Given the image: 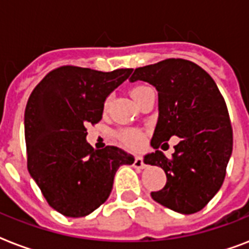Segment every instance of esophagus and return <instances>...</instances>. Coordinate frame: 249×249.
Returning a JSON list of instances; mask_svg holds the SVG:
<instances>
[{
    "mask_svg": "<svg viewBox=\"0 0 249 249\" xmlns=\"http://www.w3.org/2000/svg\"><path fill=\"white\" fill-rule=\"evenodd\" d=\"M133 166H134L136 169H144L146 164L143 163V159H142V158H140V156H136V158H134V163H133Z\"/></svg>",
    "mask_w": 249,
    "mask_h": 249,
    "instance_id": "34e87169",
    "label": "esophagus"
}]
</instances>
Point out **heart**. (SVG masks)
Here are the masks:
<instances>
[{
	"label": "heart",
	"instance_id": "obj_1",
	"mask_svg": "<svg viewBox=\"0 0 249 249\" xmlns=\"http://www.w3.org/2000/svg\"><path fill=\"white\" fill-rule=\"evenodd\" d=\"M150 91H152L151 88H148L146 85H142V84H138V85H134L130 89V95L136 101V103L138 105L142 99H143L146 95H147ZM109 105V99L107 98L105 101V109H107ZM119 138L123 143L129 148H133V150H138L143 146L144 143V133L142 130H138V129H123L119 132Z\"/></svg>",
	"mask_w": 249,
	"mask_h": 249
}]
</instances>
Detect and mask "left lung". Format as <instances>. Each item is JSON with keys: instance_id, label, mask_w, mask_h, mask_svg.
<instances>
[{"instance_id": "1", "label": "left lung", "mask_w": 249, "mask_h": 249, "mask_svg": "<svg viewBox=\"0 0 249 249\" xmlns=\"http://www.w3.org/2000/svg\"><path fill=\"white\" fill-rule=\"evenodd\" d=\"M129 80L151 84L159 97L151 140L156 151L144 156V163L163 168L166 183L151 193L152 199L174 212H199L221 189L232 152V128L222 94L203 68L186 59L136 68ZM173 135L181 141L168 160L157 148Z\"/></svg>"}]
</instances>
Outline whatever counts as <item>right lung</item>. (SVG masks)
Returning a JSON list of instances; mask_svg holds the SVG:
<instances>
[{"label": "right lung", "mask_w": 249, "mask_h": 249, "mask_svg": "<svg viewBox=\"0 0 249 249\" xmlns=\"http://www.w3.org/2000/svg\"><path fill=\"white\" fill-rule=\"evenodd\" d=\"M132 68L102 72L63 66L33 89L24 112L27 166L49 205L67 217H84L108 199L119 166L133 155L115 146L94 150L86 125L101 121L106 98Z\"/></svg>", "instance_id": "add662e5"}]
</instances>
